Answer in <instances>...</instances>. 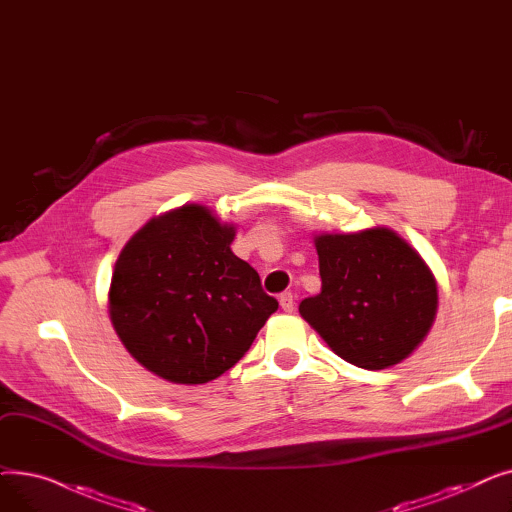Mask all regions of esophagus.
<instances>
[{
    "instance_id": "obj_1",
    "label": "esophagus",
    "mask_w": 512,
    "mask_h": 512,
    "mask_svg": "<svg viewBox=\"0 0 512 512\" xmlns=\"http://www.w3.org/2000/svg\"><path fill=\"white\" fill-rule=\"evenodd\" d=\"M278 301H280V307H282L286 313H290V311L294 309V299H292V292H282Z\"/></svg>"
}]
</instances>
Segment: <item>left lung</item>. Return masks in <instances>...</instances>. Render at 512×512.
Returning a JSON list of instances; mask_svg holds the SVG:
<instances>
[{
  "mask_svg": "<svg viewBox=\"0 0 512 512\" xmlns=\"http://www.w3.org/2000/svg\"><path fill=\"white\" fill-rule=\"evenodd\" d=\"M321 292L303 319L332 351L363 369L409 357L434 324L438 286L409 242L388 228L315 238Z\"/></svg>",
  "mask_w": 512,
  "mask_h": 512,
  "instance_id": "1",
  "label": "left lung"
}]
</instances>
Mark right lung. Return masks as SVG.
Masks as SVG:
<instances>
[{
	"instance_id": "add662e5",
	"label": "right lung",
	"mask_w": 512,
	"mask_h": 512,
	"mask_svg": "<svg viewBox=\"0 0 512 512\" xmlns=\"http://www.w3.org/2000/svg\"><path fill=\"white\" fill-rule=\"evenodd\" d=\"M234 226L201 205L145 224L122 249L110 317L126 351L174 384L220 378L251 348L278 301L238 259Z\"/></svg>"
}]
</instances>
